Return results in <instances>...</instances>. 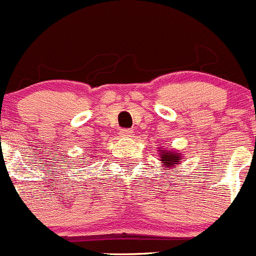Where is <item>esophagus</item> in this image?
I'll return each instance as SVG.
<instances>
[{
	"instance_id": "esophagus-1",
	"label": "esophagus",
	"mask_w": 256,
	"mask_h": 256,
	"mask_svg": "<svg viewBox=\"0 0 256 256\" xmlns=\"http://www.w3.org/2000/svg\"><path fill=\"white\" fill-rule=\"evenodd\" d=\"M119 133H120L122 137H124V138H130L133 136V132L130 130H120V132Z\"/></svg>"
}]
</instances>
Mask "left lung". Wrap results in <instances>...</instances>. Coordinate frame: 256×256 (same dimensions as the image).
Wrapping results in <instances>:
<instances>
[{
    "label": "left lung",
    "instance_id": "1",
    "mask_svg": "<svg viewBox=\"0 0 256 256\" xmlns=\"http://www.w3.org/2000/svg\"><path fill=\"white\" fill-rule=\"evenodd\" d=\"M158 154H160V160H162V166L164 168L174 170V167L180 166L181 160H186L184 156L181 154L180 150H166V148L158 147Z\"/></svg>",
    "mask_w": 256,
    "mask_h": 256
}]
</instances>
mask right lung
Masks as SVG:
<instances>
[{
	"mask_svg": "<svg viewBox=\"0 0 256 256\" xmlns=\"http://www.w3.org/2000/svg\"><path fill=\"white\" fill-rule=\"evenodd\" d=\"M88 163H89V162H88Z\"/></svg>",
	"mask_w": 256,
	"mask_h": 256,
	"instance_id": "1",
	"label": "right lung"
}]
</instances>
